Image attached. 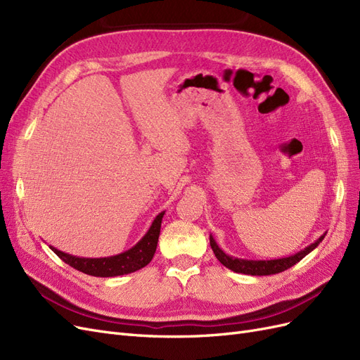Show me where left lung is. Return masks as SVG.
<instances>
[{"label":"left lung","instance_id":"left-lung-1","mask_svg":"<svg viewBox=\"0 0 360 360\" xmlns=\"http://www.w3.org/2000/svg\"><path fill=\"white\" fill-rule=\"evenodd\" d=\"M324 236H326V233L323 236H320L317 240L311 243L309 246L299 250L297 254L284 257V258H276V259H245V258L231 257V255L225 254L224 250L217 246L212 234H210V246L213 249L216 258L219 259L225 267L236 271V274H245V275H252V276H266V275L281 274V271H284V270L292 267L296 263H299L303 257H307L311 250H314L320 245Z\"/></svg>","mask_w":360,"mask_h":360}]
</instances>
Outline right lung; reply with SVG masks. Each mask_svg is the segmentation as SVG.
Returning <instances> with one entry per match:
<instances>
[{
  "label": "right lung",
  "mask_w": 360,
  "mask_h": 360,
  "mask_svg": "<svg viewBox=\"0 0 360 360\" xmlns=\"http://www.w3.org/2000/svg\"><path fill=\"white\" fill-rule=\"evenodd\" d=\"M163 214H165V212H160L155 217V221L151 222L146 236L141 238L135 246H132L118 255L103 257V258H84V257H75V255L66 254L53 246H49V248L64 261V263L86 275L111 278V276L132 274V271L146 267L151 261V258H153L158 248Z\"/></svg>",
  "instance_id": "right-lung-1"
}]
</instances>
